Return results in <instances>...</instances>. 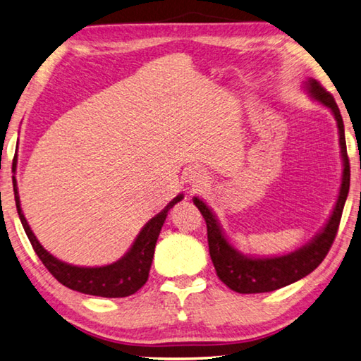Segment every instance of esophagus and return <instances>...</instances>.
I'll list each match as a JSON object with an SVG mask.
<instances>
[{
  "label": "esophagus",
  "instance_id": "34e87169",
  "mask_svg": "<svg viewBox=\"0 0 361 361\" xmlns=\"http://www.w3.org/2000/svg\"><path fill=\"white\" fill-rule=\"evenodd\" d=\"M187 179L190 182V185L200 188V187H204L207 183V174L201 168H193V169H190V171H188Z\"/></svg>",
  "mask_w": 361,
  "mask_h": 361
}]
</instances>
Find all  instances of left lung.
<instances>
[{"mask_svg":"<svg viewBox=\"0 0 361 361\" xmlns=\"http://www.w3.org/2000/svg\"><path fill=\"white\" fill-rule=\"evenodd\" d=\"M307 91L311 94L312 99L321 102L322 105L330 108L333 116L338 122L339 133V146H341L343 155V182L339 188V196L336 206L333 209L330 220L325 224V228L319 233L308 245L292 251L289 255L276 256V257H248L239 253L233 245H231L221 228L216 221L215 215L210 212V209L200 198H193L195 206L200 209L202 219L207 224V242L210 259L214 262L220 280L226 284L229 289H233L239 294H259V292H270L288 284L302 280L303 276L310 275L312 270L317 269L329 250L335 240L339 221H341L343 209L345 200H348L349 185H350V165L348 157V147H345L344 137V124L341 113L336 105L335 99L319 81L310 78L305 83Z\"/></svg>","mask_w":361,"mask_h":361,"instance_id":"obj_1","label":"left lung"}]
</instances>
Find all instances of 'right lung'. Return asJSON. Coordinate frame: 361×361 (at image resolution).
<instances>
[{
  "instance_id": "add662e5",
  "label": "right lung",
  "mask_w": 361,
  "mask_h": 361,
  "mask_svg": "<svg viewBox=\"0 0 361 361\" xmlns=\"http://www.w3.org/2000/svg\"><path fill=\"white\" fill-rule=\"evenodd\" d=\"M12 183L20 221L23 224V229L26 235H28L34 251H36V255L39 256V259L42 261L47 270H49L61 284H64L66 288L81 292V294L108 298L132 295L138 289L145 286L149 278V270H151L155 243H157L163 223L166 220L169 209H173L174 204H178L183 198L182 195L176 196L159 215H155L151 221H147L146 226L142 228L141 233L138 234L137 240L132 245V248L128 250L127 255L124 257H121L119 261L110 265H104V267H77V265L61 262L39 243L36 235L32 234L28 221L25 219L22 209H20L17 180L13 176Z\"/></svg>"
}]
</instances>
